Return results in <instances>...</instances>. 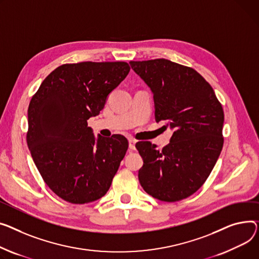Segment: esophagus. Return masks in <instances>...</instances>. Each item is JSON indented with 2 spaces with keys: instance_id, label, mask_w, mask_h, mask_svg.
<instances>
[{
  "instance_id": "1",
  "label": "esophagus",
  "mask_w": 259,
  "mask_h": 259,
  "mask_svg": "<svg viewBox=\"0 0 259 259\" xmlns=\"http://www.w3.org/2000/svg\"><path fill=\"white\" fill-rule=\"evenodd\" d=\"M135 144H136V141L133 140V139H130L129 140V149L130 150H135Z\"/></svg>"
}]
</instances>
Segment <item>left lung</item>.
I'll list each match as a JSON object with an SVG mask.
<instances>
[{
  "label": "left lung",
  "instance_id": "left-lung-1",
  "mask_svg": "<svg viewBox=\"0 0 259 259\" xmlns=\"http://www.w3.org/2000/svg\"><path fill=\"white\" fill-rule=\"evenodd\" d=\"M151 89L155 118L174 128L162 150L151 142L136 148L144 159L139 180L145 192L163 202L195 194L210 175L223 149L224 110L210 84L193 67L159 58L130 61Z\"/></svg>",
  "mask_w": 259,
  "mask_h": 259
}]
</instances>
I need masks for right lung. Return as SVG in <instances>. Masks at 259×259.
<instances>
[{
  "label": "right lung",
  "instance_id": "right-lung-1",
  "mask_svg": "<svg viewBox=\"0 0 259 259\" xmlns=\"http://www.w3.org/2000/svg\"><path fill=\"white\" fill-rule=\"evenodd\" d=\"M130 71L125 61L65 63L52 72L28 108L27 144L40 176L73 204L104 196L128 150L125 136L96 140L88 119Z\"/></svg>",
  "mask_w": 259,
  "mask_h": 259
}]
</instances>
